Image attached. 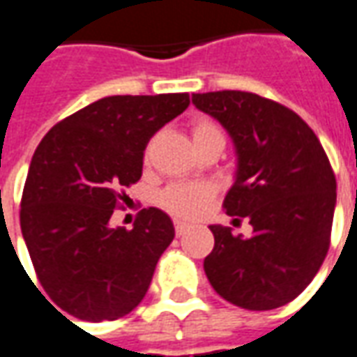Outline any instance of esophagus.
<instances>
[{"label":"esophagus","instance_id":"1","mask_svg":"<svg viewBox=\"0 0 357 357\" xmlns=\"http://www.w3.org/2000/svg\"><path fill=\"white\" fill-rule=\"evenodd\" d=\"M188 227H190V225H188L186 221H178V220L174 221V231H176V235H178V237L184 235V233L188 231Z\"/></svg>","mask_w":357,"mask_h":357}]
</instances>
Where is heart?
<instances>
[{
    "label": "heart",
    "instance_id": "obj_1",
    "mask_svg": "<svg viewBox=\"0 0 357 357\" xmlns=\"http://www.w3.org/2000/svg\"><path fill=\"white\" fill-rule=\"evenodd\" d=\"M192 137L194 146H200L208 139L225 142L220 128L206 118H200L194 122ZM211 196H213V188L208 183H174L159 194V206L176 218L192 220L202 213L204 206L210 202Z\"/></svg>",
    "mask_w": 357,
    "mask_h": 357
}]
</instances>
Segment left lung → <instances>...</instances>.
<instances>
[{
	"instance_id": "8db88e82",
	"label": "left lung",
	"mask_w": 357,
	"mask_h": 357,
	"mask_svg": "<svg viewBox=\"0 0 357 357\" xmlns=\"http://www.w3.org/2000/svg\"><path fill=\"white\" fill-rule=\"evenodd\" d=\"M229 132L237 178L223 200L227 215L247 218L252 235L210 225L204 260L211 287L229 303L270 311L305 289L331 247L336 178L314 132L291 108L247 91L192 95Z\"/></svg>"
}]
</instances>
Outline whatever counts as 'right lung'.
<instances>
[{
    "mask_svg": "<svg viewBox=\"0 0 357 357\" xmlns=\"http://www.w3.org/2000/svg\"><path fill=\"white\" fill-rule=\"evenodd\" d=\"M188 105V93L105 97L63 118L36 147L21 231L40 286L75 319L116 321L146 297L173 221L157 208L139 211L132 229L108 220L139 181L149 139Z\"/></svg>",
    "mask_w": 357,
    "mask_h": 357,
    "instance_id": "add662e5",
    "label": "right lung"
}]
</instances>
